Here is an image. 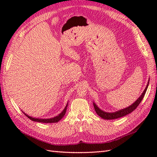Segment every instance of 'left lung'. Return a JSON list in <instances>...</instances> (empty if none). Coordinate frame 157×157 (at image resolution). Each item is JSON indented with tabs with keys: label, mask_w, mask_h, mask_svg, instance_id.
Masks as SVG:
<instances>
[{
	"label": "left lung",
	"mask_w": 157,
	"mask_h": 157,
	"mask_svg": "<svg viewBox=\"0 0 157 157\" xmlns=\"http://www.w3.org/2000/svg\"><path fill=\"white\" fill-rule=\"evenodd\" d=\"M149 81H150V79L148 80V84H147V86H146V87L144 90V92H143L142 95L140 96V97L137 100H136V101H135L132 105H130L129 106H128V107L125 108V109H121V110H119V111L114 112V113H106V112L102 111L101 109H100L98 106H96L95 103L93 102V105H94L96 113H97V115H98L101 118L105 119H107V120L117 119V118L122 117H123V116H125L129 114L130 113L134 111V110L138 107V106L140 105V103L141 101H142V99H143V98H144V96L146 94V90H147V88H148Z\"/></svg>",
	"instance_id": "1"
}]
</instances>
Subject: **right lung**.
<instances>
[{
	"label": "right lung",
	"instance_id": "obj_1",
	"mask_svg": "<svg viewBox=\"0 0 157 157\" xmlns=\"http://www.w3.org/2000/svg\"><path fill=\"white\" fill-rule=\"evenodd\" d=\"M67 105H68V104H67L65 109H63V111L61 113H60L59 115L55 117L50 118V119L34 118V117H29V115H26L25 113H24V115L26 117H28L29 119H31L32 121H37V122H40V123H56V122H58L59 121H60V120H61L63 117H64L65 113H66V111H67Z\"/></svg>",
	"mask_w": 157,
	"mask_h": 157
}]
</instances>
